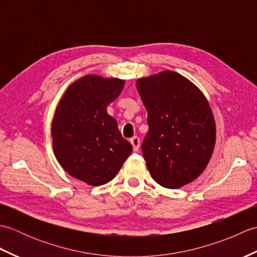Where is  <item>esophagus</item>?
Segmentation results:
<instances>
[{"instance_id":"esophagus-1","label":"esophagus","mask_w":257,"mask_h":257,"mask_svg":"<svg viewBox=\"0 0 257 257\" xmlns=\"http://www.w3.org/2000/svg\"><path fill=\"white\" fill-rule=\"evenodd\" d=\"M130 143H132V145H133L134 151H138L139 147H140V139H139V137H137V136H135V137H133L132 139H130Z\"/></svg>"}]
</instances>
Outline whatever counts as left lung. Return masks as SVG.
I'll return each mask as SVG.
<instances>
[{
  "mask_svg": "<svg viewBox=\"0 0 257 257\" xmlns=\"http://www.w3.org/2000/svg\"><path fill=\"white\" fill-rule=\"evenodd\" d=\"M136 85L148 111L141 149L152 179L168 189L192 182L215 146V121L205 96L171 70L139 78Z\"/></svg>",
  "mask_w": 257,
  "mask_h": 257,
  "instance_id": "1",
  "label": "left lung"
}]
</instances>
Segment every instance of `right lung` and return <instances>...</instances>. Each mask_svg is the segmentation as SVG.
Returning <instances> with one entry per match:
<instances>
[{"instance_id":"right-lung-1","label":"right lung","mask_w":257,"mask_h":257,"mask_svg":"<svg viewBox=\"0 0 257 257\" xmlns=\"http://www.w3.org/2000/svg\"><path fill=\"white\" fill-rule=\"evenodd\" d=\"M123 85L122 79L86 75L68 87L54 114L57 161L70 176L94 187L111 181L133 151L107 113Z\"/></svg>"}]
</instances>
